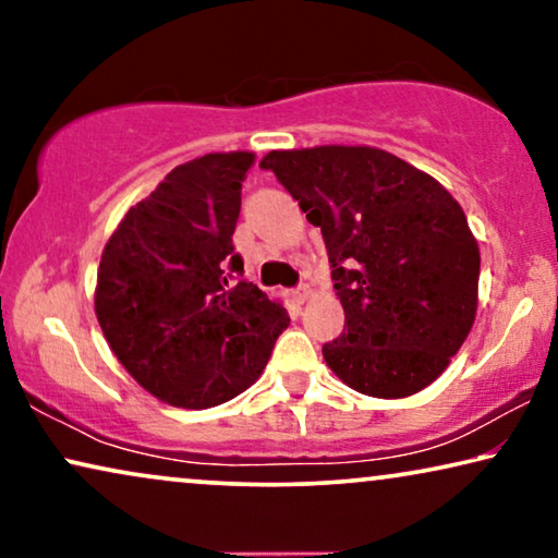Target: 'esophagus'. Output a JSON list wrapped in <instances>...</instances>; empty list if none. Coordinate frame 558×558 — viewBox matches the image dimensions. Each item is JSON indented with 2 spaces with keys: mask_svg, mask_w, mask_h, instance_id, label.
<instances>
[{
  "mask_svg": "<svg viewBox=\"0 0 558 558\" xmlns=\"http://www.w3.org/2000/svg\"><path fill=\"white\" fill-rule=\"evenodd\" d=\"M310 287L307 284H300V287H296L294 289V292H292V296H294V302H300V304H304V302H307L310 300Z\"/></svg>",
  "mask_w": 558,
  "mask_h": 558,
  "instance_id": "34e87169",
  "label": "esophagus"
}]
</instances>
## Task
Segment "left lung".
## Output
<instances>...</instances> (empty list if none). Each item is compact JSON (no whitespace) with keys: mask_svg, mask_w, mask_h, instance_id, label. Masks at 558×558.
<instances>
[{"mask_svg":"<svg viewBox=\"0 0 558 558\" xmlns=\"http://www.w3.org/2000/svg\"><path fill=\"white\" fill-rule=\"evenodd\" d=\"M264 170L323 231L345 330L325 342L353 391L403 399L441 376L477 312L480 248L460 203L391 151H269Z\"/></svg>","mask_w":558,"mask_h":558,"instance_id":"left-lung-1","label":"left lung"}]
</instances>
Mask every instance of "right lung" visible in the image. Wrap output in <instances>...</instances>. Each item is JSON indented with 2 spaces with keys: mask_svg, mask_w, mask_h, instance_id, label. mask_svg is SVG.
<instances>
[{
  "mask_svg": "<svg viewBox=\"0 0 558 558\" xmlns=\"http://www.w3.org/2000/svg\"><path fill=\"white\" fill-rule=\"evenodd\" d=\"M254 151L174 167L106 243L96 317L136 384L170 407L210 409L254 384L289 317L233 251Z\"/></svg>",
  "mask_w": 558,
  "mask_h": 558,
  "instance_id": "obj_1",
  "label": "right lung"
}]
</instances>
